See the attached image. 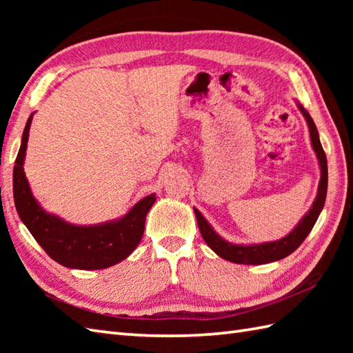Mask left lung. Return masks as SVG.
Masks as SVG:
<instances>
[{
  "label": "left lung",
  "instance_id": "8db88e82",
  "mask_svg": "<svg viewBox=\"0 0 353 353\" xmlns=\"http://www.w3.org/2000/svg\"><path fill=\"white\" fill-rule=\"evenodd\" d=\"M299 108H301L303 117L306 118V123H308V125H310L312 148L319 157V163H320V170H321L317 199H316V201H314V205L310 209V212L303 216L302 221L299 223L294 229H292L290 235L279 239V241L264 243V244H256V245H238V244H232V243L224 241V239L216 235L214 229L209 226L208 221L203 219V215H201L197 209H194L201 236H203L206 244L211 247V249L223 259L235 262V264H247V265H259V264H267V262L279 261L294 252L297 247L305 241V238L308 236L311 229L314 228V224H316L321 209H323V206H325V200H326L327 161H326L325 150L320 144V138H319V132H317L316 124H314L312 118L310 117L308 112H306L302 106H299Z\"/></svg>",
  "mask_w": 353,
  "mask_h": 353
}]
</instances>
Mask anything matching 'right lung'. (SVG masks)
<instances>
[{
	"mask_svg": "<svg viewBox=\"0 0 353 353\" xmlns=\"http://www.w3.org/2000/svg\"><path fill=\"white\" fill-rule=\"evenodd\" d=\"M30 115L13 167V197L18 215L50 258L68 268L100 270L118 264L137 249L145 228V216L156 201L154 194L138 201L121 220L99 226H74L37 205L24 174Z\"/></svg>",
	"mask_w": 353,
	"mask_h": 353,
	"instance_id": "1",
	"label": "right lung"
}]
</instances>
